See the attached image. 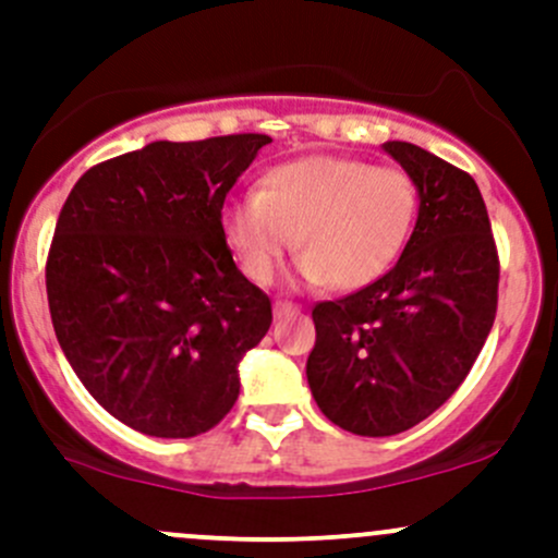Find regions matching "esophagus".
Returning <instances> with one entry per match:
<instances>
[{
	"mask_svg": "<svg viewBox=\"0 0 558 558\" xmlns=\"http://www.w3.org/2000/svg\"><path fill=\"white\" fill-rule=\"evenodd\" d=\"M300 313V307L291 305V302H275V318H286V315Z\"/></svg>",
	"mask_w": 558,
	"mask_h": 558,
	"instance_id": "obj_1",
	"label": "esophagus"
}]
</instances>
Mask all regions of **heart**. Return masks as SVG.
I'll return each instance as SVG.
<instances>
[{
	"mask_svg": "<svg viewBox=\"0 0 558 558\" xmlns=\"http://www.w3.org/2000/svg\"><path fill=\"white\" fill-rule=\"evenodd\" d=\"M418 185L399 167L311 154L283 161L221 213V234L240 269L264 286L300 247V278L356 291L384 278L413 234Z\"/></svg>",
	"mask_w": 558,
	"mask_h": 558,
	"instance_id": "heart-1",
	"label": "heart"
}]
</instances>
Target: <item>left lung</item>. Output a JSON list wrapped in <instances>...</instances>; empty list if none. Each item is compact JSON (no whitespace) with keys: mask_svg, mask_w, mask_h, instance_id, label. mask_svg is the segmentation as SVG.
Returning a JSON list of instances; mask_svg holds the SVG:
<instances>
[{"mask_svg":"<svg viewBox=\"0 0 558 558\" xmlns=\"http://www.w3.org/2000/svg\"><path fill=\"white\" fill-rule=\"evenodd\" d=\"M384 150L418 185V221L384 278L313 307L307 384L362 437L429 418L464 384L497 315L499 256L475 180L413 143Z\"/></svg>","mask_w":558,"mask_h":558,"instance_id":"1","label":"left lung"}]
</instances>
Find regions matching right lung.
I'll list each match as a JSON object with an SVG mask.
<instances>
[{
    "label": "right lung",
    "instance_id": "obj_1",
    "mask_svg": "<svg viewBox=\"0 0 558 558\" xmlns=\"http://www.w3.org/2000/svg\"><path fill=\"white\" fill-rule=\"evenodd\" d=\"M267 134L159 143L92 167L45 264L66 362L121 424L196 437L232 410L272 302L223 243V199Z\"/></svg>",
    "mask_w": 558,
    "mask_h": 558
}]
</instances>
